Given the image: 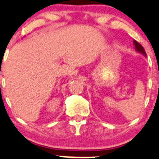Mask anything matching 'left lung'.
Segmentation results:
<instances>
[{
    "instance_id": "8db88e82",
    "label": "left lung",
    "mask_w": 159,
    "mask_h": 159,
    "mask_svg": "<svg viewBox=\"0 0 159 159\" xmlns=\"http://www.w3.org/2000/svg\"><path fill=\"white\" fill-rule=\"evenodd\" d=\"M133 44H134L135 45V49H136V51L138 52L139 53H141V54H143V56L147 57L146 52H145V50L144 48H143V46H142L141 44H139V43L136 41H135V40H133Z\"/></svg>"
}]
</instances>
